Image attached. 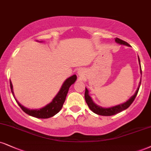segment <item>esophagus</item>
Wrapping results in <instances>:
<instances>
[{
    "instance_id": "34e87169",
    "label": "esophagus",
    "mask_w": 151,
    "mask_h": 151,
    "mask_svg": "<svg viewBox=\"0 0 151 151\" xmlns=\"http://www.w3.org/2000/svg\"><path fill=\"white\" fill-rule=\"evenodd\" d=\"M78 75H79V77H82L83 75V71L81 70V69H80V70H79V71H78Z\"/></svg>"
}]
</instances>
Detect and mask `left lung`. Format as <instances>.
I'll use <instances>...</instances> for the list:
<instances>
[{"label": "left lung", "mask_w": 151, "mask_h": 151, "mask_svg": "<svg viewBox=\"0 0 151 151\" xmlns=\"http://www.w3.org/2000/svg\"><path fill=\"white\" fill-rule=\"evenodd\" d=\"M115 41L119 44H122V45H125V46H129V44L128 43H127L126 41H122V40L118 39V38H116L115 39ZM139 65L140 67H141V63H140V60L139 58ZM141 74H142V72H141ZM141 81H140V83L139 85V87H138L137 91L136 93H134V96H132V97L130 98L128 100L127 102H125L124 103H122L120 105H115V106L113 107H110V108H102V107L99 106V105H97L96 103H93V101H92L91 98L88 94V91L87 88H86V91H85V94H84V97H85V101L88 105V108L91 109V110H92L94 113L97 114V115H103V116H111V115H114L115 114L119 113L123 110H126L130 106L131 104L134 102V99H135L136 96H137L138 92H139V87L141 86Z\"/></svg>", "instance_id": "1"}]
</instances>
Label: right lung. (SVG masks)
I'll return each mask as SVG.
<instances>
[{
  "label": "right lung",
  "instance_id": "add662e5",
  "mask_svg": "<svg viewBox=\"0 0 151 151\" xmlns=\"http://www.w3.org/2000/svg\"><path fill=\"white\" fill-rule=\"evenodd\" d=\"M77 80V75L72 76V77L68 78L65 82L63 83V86H62L61 88L60 89L59 92H58L57 95L55 96L52 101L48 105L43 108L36 109V110H30V109L25 108L22 105H21L18 101L15 99L17 101V104L19 106L22 108L25 113L28 114L29 115L32 116V117H36V118H41V119H46V118L51 117L58 113L60 110L63 108V105L64 104V102L66 99L67 94L68 93L69 88H70V86L75 82ZM10 88H11V91L12 95H13L14 98V93H13V88H12V84L11 83V81L10 80Z\"/></svg>",
  "mask_w": 151,
  "mask_h": 151
}]
</instances>
